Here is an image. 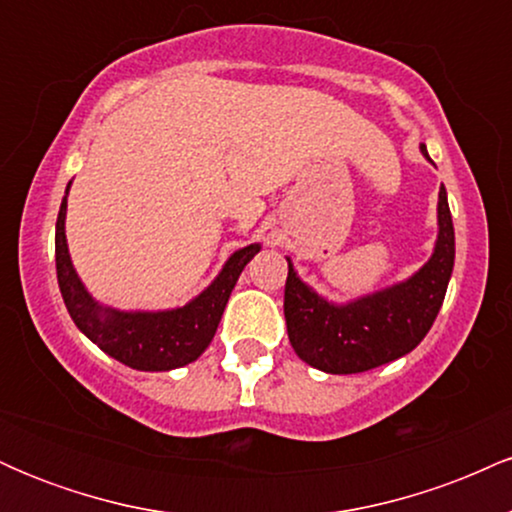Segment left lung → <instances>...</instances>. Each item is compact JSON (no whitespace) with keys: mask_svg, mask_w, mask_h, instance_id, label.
<instances>
[{"mask_svg":"<svg viewBox=\"0 0 512 512\" xmlns=\"http://www.w3.org/2000/svg\"><path fill=\"white\" fill-rule=\"evenodd\" d=\"M421 154L431 161L426 146ZM284 291L289 342L301 361L332 375L363 373L409 354L431 330L455 264V228L448 192H438V238L419 272L349 303H332L310 289L293 269Z\"/></svg>","mask_w":512,"mask_h":512,"instance_id":"obj_1","label":"left lung"}]
</instances>
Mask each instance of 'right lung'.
<instances>
[{"label":"right lung","mask_w":512,"mask_h":512,"mask_svg":"<svg viewBox=\"0 0 512 512\" xmlns=\"http://www.w3.org/2000/svg\"><path fill=\"white\" fill-rule=\"evenodd\" d=\"M67 185V195H69ZM67 195L60 204L55 226V262L57 281L72 315L74 325L91 339L98 349L137 370H173L197 361L214 339L223 308L231 298L240 272L262 245L252 243L228 257L214 281L190 303L170 310H117L101 305L86 291L76 274L67 248Z\"/></svg>","instance_id":"right-lung-1"}]
</instances>
